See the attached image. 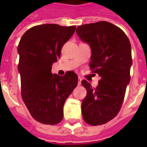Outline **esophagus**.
Here are the masks:
<instances>
[{
    "label": "esophagus",
    "instance_id": "esophagus-1",
    "mask_svg": "<svg viewBox=\"0 0 147 147\" xmlns=\"http://www.w3.org/2000/svg\"><path fill=\"white\" fill-rule=\"evenodd\" d=\"M81 81H82V79L79 77V82H78V85H80L81 84Z\"/></svg>",
    "mask_w": 147,
    "mask_h": 147
}]
</instances>
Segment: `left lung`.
<instances>
[{
  "label": "left lung",
  "mask_w": 147,
  "mask_h": 147,
  "mask_svg": "<svg viewBox=\"0 0 147 147\" xmlns=\"http://www.w3.org/2000/svg\"><path fill=\"white\" fill-rule=\"evenodd\" d=\"M76 33L89 44L90 67L101 77L96 88L86 80L82 81L86 90L81 105L83 118L93 126L104 124L118 114L130 83L131 43L123 30L105 21L79 26Z\"/></svg>",
  "instance_id": "left-lung-1"
}]
</instances>
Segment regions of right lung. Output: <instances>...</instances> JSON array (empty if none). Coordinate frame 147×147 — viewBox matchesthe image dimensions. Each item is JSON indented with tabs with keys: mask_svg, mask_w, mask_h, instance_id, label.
Returning a JSON list of instances; mask_svg holds the SVG:
<instances>
[{
	"mask_svg": "<svg viewBox=\"0 0 147 147\" xmlns=\"http://www.w3.org/2000/svg\"><path fill=\"white\" fill-rule=\"evenodd\" d=\"M75 30L76 26L42 24L27 30L18 45L22 98L34 119L44 124L61 122L64 102L78 84L72 71L63 76L51 72Z\"/></svg>",
	"mask_w": 147,
	"mask_h": 147,
	"instance_id": "1",
	"label": "right lung"
}]
</instances>
